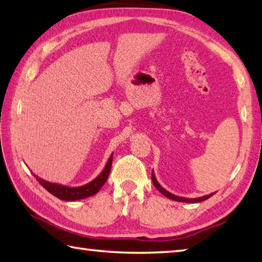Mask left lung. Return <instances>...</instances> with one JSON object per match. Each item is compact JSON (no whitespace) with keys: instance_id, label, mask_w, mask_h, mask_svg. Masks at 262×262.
Returning <instances> with one entry per match:
<instances>
[{"instance_id":"obj_1","label":"left lung","mask_w":262,"mask_h":262,"mask_svg":"<svg viewBox=\"0 0 262 262\" xmlns=\"http://www.w3.org/2000/svg\"><path fill=\"white\" fill-rule=\"evenodd\" d=\"M151 180H152V183H154V185H155V187H156V188L159 190V192H161V193L164 195V196H166V198H168V199H171V200L179 201V202H192V203L202 202V201L207 200V199H209L210 196H212V195L215 194V193H211V194H209V195H205V196H201V198H196V199H187V198L178 196V195L172 194V193H170V192H167V190H166L165 188H163L162 186L159 185L158 181H157L156 177H155V174H154V171H152V173H151Z\"/></svg>"}]
</instances>
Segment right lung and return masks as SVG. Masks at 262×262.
Masks as SVG:
<instances>
[{
	"instance_id": "right-lung-1",
	"label": "right lung",
	"mask_w": 262,
	"mask_h": 262,
	"mask_svg": "<svg viewBox=\"0 0 262 262\" xmlns=\"http://www.w3.org/2000/svg\"><path fill=\"white\" fill-rule=\"evenodd\" d=\"M112 161H113V155H111L107 163H106V165L104 167V170L100 172V174L92 181H90L89 184L79 186V187H68V186L50 183V181L39 178V177L35 176L34 173L33 176L43 188L48 190V192L54 195V196H56L57 199H60V200H63V201L82 200V199L92 196V195L97 194L99 192V189L103 187V185L106 183V180L108 178L111 167H112Z\"/></svg>"
}]
</instances>
